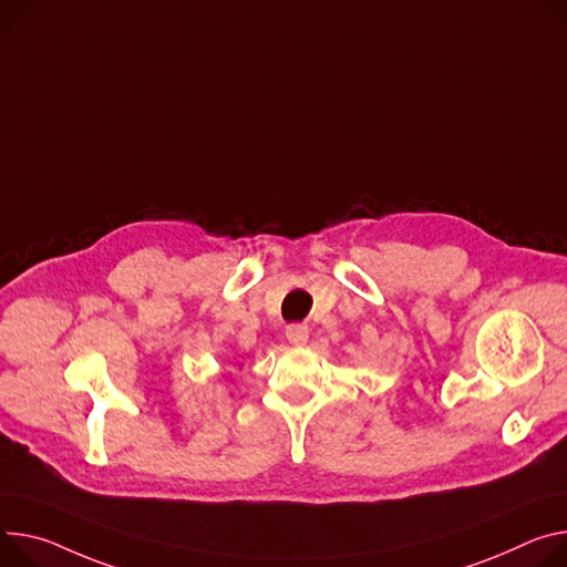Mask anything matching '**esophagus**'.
<instances>
[{
	"label": "esophagus",
	"mask_w": 567,
	"mask_h": 567,
	"mask_svg": "<svg viewBox=\"0 0 567 567\" xmlns=\"http://www.w3.org/2000/svg\"><path fill=\"white\" fill-rule=\"evenodd\" d=\"M285 334H287L289 343H293V346H305V343H307V337H310V328H307L305 323H291V326H287Z\"/></svg>",
	"instance_id": "esophagus-1"
}]
</instances>
